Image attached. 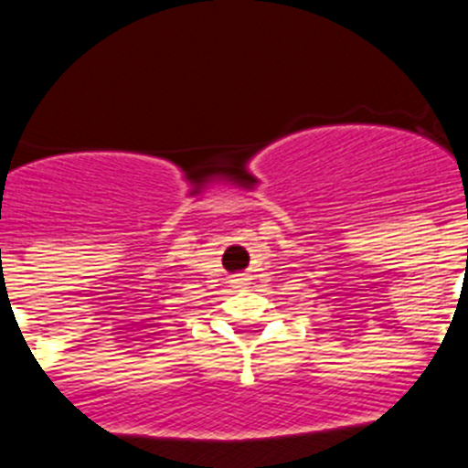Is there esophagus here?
Returning a JSON list of instances; mask_svg holds the SVG:
<instances>
[{"instance_id":"1","label":"esophagus","mask_w":468,"mask_h":468,"mask_svg":"<svg viewBox=\"0 0 468 468\" xmlns=\"http://www.w3.org/2000/svg\"><path fill=\"white\" fill-rule=\"evenodd\" d=\"M231 283L237 285V288H243V285H246V283H248L246 274H237V276H231Z\"/></svg>"}]
</instances>
